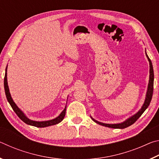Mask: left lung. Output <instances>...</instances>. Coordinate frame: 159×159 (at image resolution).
I'll use <instances>...</instances> for the list:
<instances>
[{"mask_svg": "<svg viewBox=\"0 0 159 159\" xmlns=\"http://www.w3.org/2000/svg\"><path fill=\"white\" fill-rule=\"evenodd\" d=\"M146 53V52H145ZM146 55L147 57L148 60L149 61V85H148V89H147V95H146V99H145L144 103L142 106V109L139 110V111L136 114H134L133 116L129 118L128 119H127L125 121L121 123H118V124H107V123H100L99 121H97L96 120L93 119V118L91 117L93 121H95V123H98L99 125L105 126V127H108V128H125L130 126L131 125H133V123L136 121L138 118L141 116L142 114H143L144 111L147 109V107H149L151 100H152V95H153V91H154V69H153V66H152V61H151L150 59L148 57V55Z\"/></svg>", "mask_w": 159, "mask_h": 159, "instance_id": "obj_1", "label": "left lung"}]
</instances>
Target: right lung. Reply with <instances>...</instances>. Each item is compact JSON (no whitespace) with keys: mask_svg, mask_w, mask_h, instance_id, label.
I'll list each match as a JSON object with an SVG mask.
<instances>
[{"mask_svg":"<svg viewBox=\"0 0 159 159\" xmlns=\"http://www.w3.org/2000/svg\"><path fill=\"white\" fill-rule=\"evenodd\" d=\"M7 67H6V69H5V78H4V88H5V95H6L7 101H8L12 109L14 110V111L16 113V114L18 116V117L20 118L23 122H25V123H26V124H28V125L35 126V127L44 128V127H48V126L57 124V123L61 122V120L64 119V116H65V114H66V106L65 107V108H64L62 112L61 113L60 115L58 117L55 118V119L47 120V121H34V120H31L30 119H29V118L26 117L25 114H24V113L18 108L17 106L16 105L14 101L12 100L11 95H10L8 85H7Z\"/></svg>","mask_w":159,"mask_h":159,"instance_id":"1","label":"right lung"}]
</instances>
